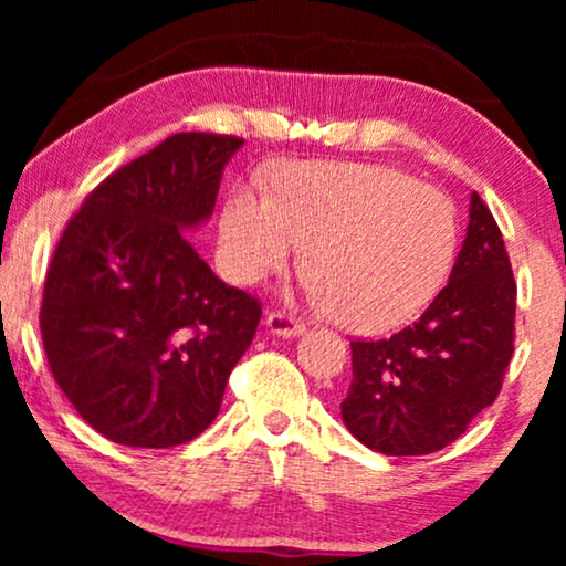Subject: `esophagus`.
Wrapping results in <instances>:
<instances>
[{
	"instance_id": "obj_1",
	"label": "esophagus",
	"mask_w": 566,
	"mask_h": 566,
	"mask_svg": "<svg viewBox=\"0 0 566 566\" xmlns=\"http://www.w3.org/2000/svg\"><path fill=\"white\" fill-rule=\"evenodd\" d=\"M268 329L273 332V335H281V337H298L306 332V324L296 319L293 314H285V312H270L268 314Z\"/></svg>"
}]
</instances>
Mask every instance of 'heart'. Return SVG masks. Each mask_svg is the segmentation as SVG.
I'll return each mask as SVG.
<instances>
[{
  "label": "heart",
  "mask_w": 566,
  "mask_h": 566,
  "mask_svg": "<svg viewBox=\"0 0 566 566\" xmlns=\"http://www.w3.org/2000/svg\"><path fill=\"white\" fill-rule=\"evenodd\" d=\"M308 244L312 296L358 332L415 319L436 298L459 250L453 200L386 165L301 161L277 172V196L247 180L221 213L219 262L258 283Z\"/></svg>",
  "instance_id": "heart-1"
}]
</instances>
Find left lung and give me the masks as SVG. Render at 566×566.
Segmentation results:
<instances>
[{
    "label": "left lung",
    "mask_w": 566,
    "mask_h": 566,
    "mask_svg": "<svg viewBox=\"0 0 566 566\" xmlns=\"http://www.w3.org/2000/svg\"><path fill=\"white\" fill-rule=\"evenodd\" d=\"M515 277L500 227L471 196L451 281L412 327L355 339L347 430L386 455L436 453L467 432L502 389L515 343Z\"/></svg>",
    "instance_id": "8db88e82"
}]
</instances>
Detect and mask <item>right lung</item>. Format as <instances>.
<instances>
[{
  "mask_svg": "<svg viewBox=\"0 0 566 566\" xmlns=\"http://www.w3.org/2000/svg\"><path fill=\"white\" fill-rule=\"evenodd\" d=\"M244 138L175 134L105 177L69 219L43 283L51 374L82 420L130 448H172L216 420L262 306L198 258Z\"/></svg>",
  "mask_w": 566,
  "mask_h": 566,
  "instance_id": "1",
  "label": "right lung"
}]
</instances>
